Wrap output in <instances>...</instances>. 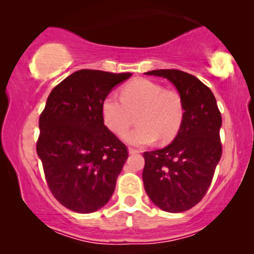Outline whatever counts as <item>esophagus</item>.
Returning <instances> with one entry per match:
<instances>
[{
  "label": "esophagus",
  "mask_w": 254,
  "mask_h": 254,
  "mask_svg": "<svg viewBox=\"0 0 254 254\" xmlns=\"http://www.w3.org/2000/svg\"><path fill=\"white\" fill-rule=\"evenodd\" d=\"M129 153H130V154H138V153H139V150H138V149H136V148L130 147V148H129Z\"/></svg>",
  "instance_id": "1"
}]
</instances>
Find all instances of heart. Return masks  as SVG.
<instances>
[{
	"instance_id": "1",
	"label": "heart",
	"mask_w": 254,
	"mask_h": 254,
	"mask_svg": "<svg viewBox=\"0 0 254 254\" xmlns=\"http://www.w3.org/2000/svg\"><path fill=\"white\" fill-rule=\"evenodd\" d=\"M184 101L176 90L148 78L130 81L121 90V98L109 94L101 104L104 124L115 135H122L137 115L138 127L124 135L132 145H149L157 138L171 142L179 132L184 121Z\"/></svg>"
}]
</instances>
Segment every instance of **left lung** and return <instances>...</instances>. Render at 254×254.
Here are the masks:
<instances>
[{
    "label": "left lung",
    "mask_w": 254,
    "mask_h": 254,
    "mask_svg": "<svg viewBox=\"0 0 254 254\" xmlns=\"http://www.w3.org/2000/svg\"><path fill=\"white\" fill-rule=\"evenodd\" d=\"M170 80L184 101V121L164 149L144 151V189L155 205L168 212L193 208L205 196L222 155V117L209 87L177 69L145 72Z\"/></svg>",
    "instance_id": "8db88e82"
}]
</instances>
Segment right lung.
Returning <instances> with one entry per match:
<instances>
[{
    "label": "right lung",
    "instance_id": "add662e5",
    "mask_svg": "<svg viewBox=\"0 0 254 254\" xmlns=\"http://www.w3.org/2000/svg\"><path fill=\"white\" fill-rule=\"evenodd\" d=\"M131 75L82 69L49 95L39 117L37 154L51 193L69 210L97 211L115 191L129 153L104 124L101 104Z\"/></svg>",
    "mask_w": 254,
    "mask_h": 254
}]
</instances>
